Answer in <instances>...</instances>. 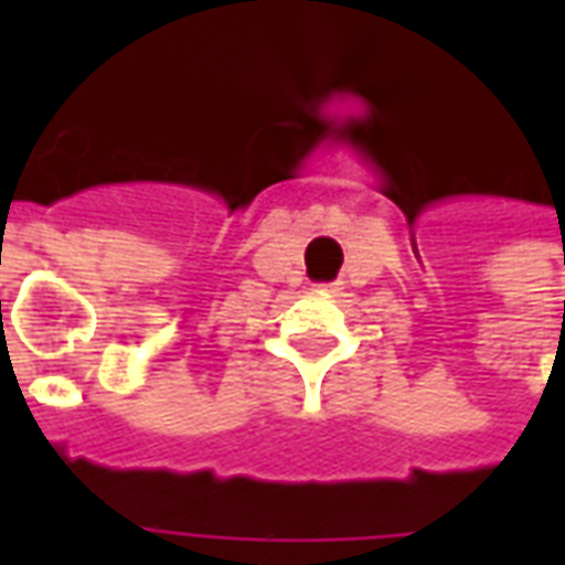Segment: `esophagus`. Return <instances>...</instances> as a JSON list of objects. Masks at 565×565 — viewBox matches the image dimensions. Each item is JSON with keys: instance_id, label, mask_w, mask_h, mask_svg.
<instances>
[{"instance_id": "34e87169", "label": "esophagus", "mask_w": 565, "mask_h": 565, "mask_svg": "<svg viewBox=\"0 0 565 565\" xmlns=\"http://www.w3.org/2000/svg\"><path fill=\"white\" fill-rule=\"evenodd\" d=\"M319 290H322V292H334V284H322Z\"/></svg>"}]
</instances>
